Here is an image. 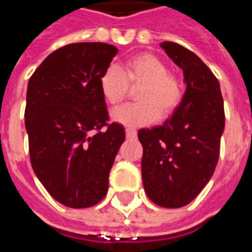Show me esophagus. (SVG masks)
Here are the masks:
<instances>
[{
    "mask_svg": "<svg viewBox=\"0 0 252 252\" xmlns=\"http://www.w3.org/2000/svg\"><path fill=\"white\" fill-rule=\"evenodd\" d=\"M126 135L128 139H133V137H136V131L135 129H131V128H126Z\"/></svg>",
    "mask_w": 252,
    "mask_h": 252,
    "instance_id": "esophagus-1",
    "label": "esophagus"
}]
</instances>
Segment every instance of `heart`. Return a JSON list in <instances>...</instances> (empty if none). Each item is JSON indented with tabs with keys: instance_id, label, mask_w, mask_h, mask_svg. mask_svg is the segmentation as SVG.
<instances>
[{
	"instance_id": "b5f03b06",
	"label": "heart",
	"mask_w": 252,
	"mask_h": 252,
	"mask_svg": "<svg viewBox=\"0 0 252 252\" xmlns=\"http://www.w3.org/2000/svg\"><path fill=\"white\" fill-rule=\"evenodd\" d=\"M129 86H142L137 92L140 102L112 112V120L129 128L153 124L160 115L170 116L182 98L178 79L158 57L148 52L129 58L121 66H109L99 78L101 94L110 106L126 98Z\"/></svg>"
}]
</instances>
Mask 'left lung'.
Returning <instances> with one entry per match:
<instances>
[{
  "mask_svg": "<svg viewBox=\"0 0 252 252\" xmlns=\"http://www.w3.org/2000/svg\"><path fill=\"white\" fill-rule=\"evenodd\" d=\"M184 72L182 101L162 126L143 128L142 178L148 198L181 208L200 194L215 173L225 117L220 83L209 67L173 41L160 43Z\"/></svg>",
  "mask_w": 252,
  "mask_h": 252,
  "instance_id": "8db88e82",
  "label": "left lung"
}]
</instances>
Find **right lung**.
<instances>
[{
  "label": "right lung",
  "instance_id": "obj_1",
  "mask_svg": "<svg viewBox=\"0 0 252 252\" xmlns=\"http://www.w3.org/2000/svg\"><path fill=\"white\" fill-rule=\"evenodd\" d=\"M117 51L106 43L68 44L50 54L28 82L31 163L47 191L68 208H89L104 198L126 140L123 126L106 124L99 90V78Z\"/></svg>",
  "mask_w": 252,
  "mask_h": 252
}]
</instances>
